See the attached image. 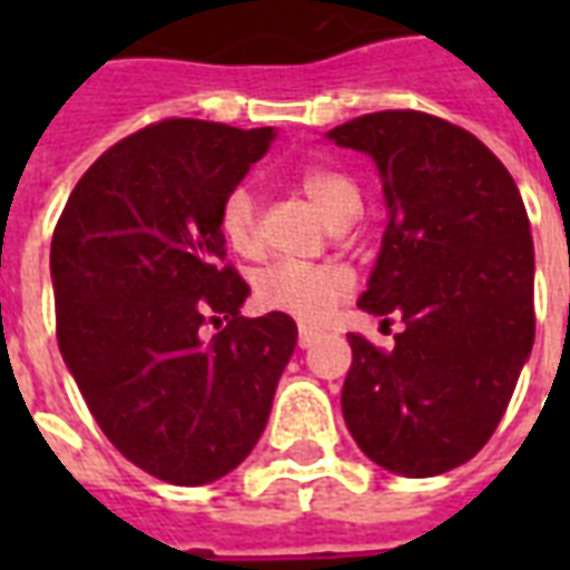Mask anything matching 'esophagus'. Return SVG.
<instances>
[{"label": "esophagus", "mask_w": 570, "mask_h": 570, "mask_svg": "<svg viewBox=\"0 0 570 570\" xmlns=\"http://www.w3.org/2000/svg\"><path fill=\"white\" fill-rule=\"evenodd\" d=\"M313 340H316V331L307 328V325H302V328H298V346L307 348L313 343Z\"/></svg>", "instance_id": "1"}]
</instances>
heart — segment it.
<instances>
[{
	"instance_id": "1",
	"label": "heart",
	"mask_w": 570,
	"mask_h": 570,
	"mask_svg": "<svg viewBox=\"0 0 570 570\" xmlns=\"http://www.w3.org/2000/svg\"><path fill=\"white\" fill-rule=\"evenodd\" d=\"M293 180L307 195V200L325 215L328 224L361 200L355 180L331 165H304L293 174ZM218 230L242 257H254L259 250L257 197L245 183L233 186L224 195L222 206H218ZM348 284L352 281H348L346 268L277 259L263 268L254 281V302L263 311L289 313L302 322H320L348 293Z\"/></svg>"
}]
</instances>
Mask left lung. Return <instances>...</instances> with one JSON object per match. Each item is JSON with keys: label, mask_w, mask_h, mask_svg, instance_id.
<instances>
[{"label": "left lung", "mask_w": 570, "mask_h": 570, "mask_svg": "<svg viewBox=\"0 0 570 570\" xmlns=\"http://www.w3.org/2000/svg\"><path fill=\"white\" fill-rule=\"evenodd\" d=\"M328 136L373 156L390 206L357 307L405 322L390 352L348 334L343 416L375 464L438 476L485 446L530 357L527 206L473 132L425 111H373Z\"/></svg>", "instance_id": "obj_1"}]
</instances>
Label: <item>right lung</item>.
I'll use <instances>...</instances> for the list:
<instances>
[{"label":"right lung","instance_id":"1","mask_svg":"<svg viewBox=\"0 0 570 570\" xmlns=\"http://www.w3.org/2000/svg\"><path fill=\"white\" fill-rule=\"evenodd\" d=\"M272 138V127L156 120L82 174L52 233L67 370L115 450L171 485L245 461L298 337L286 313L239 316L250 289L218 230L224 195Z\"/></svg>","mask_w":570,"mask_h":570}]
</instances>
